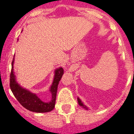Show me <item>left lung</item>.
I'll return each instance as SVG.
<instances>
[{
  "label": "left lung",
  "instance_id": "obj_1",
  "mask_svg": "<svg viewBox=\"0 0 134 134\" xmlns=\"http://www.w3.org/2000/svg\"><path fill=\"white\" fill-rule=\"evenodd\" d=\"M77 100H78V103H79V105H80V107H83V108H84V109H86V110H88V107H87L85 105H84V103H83L82 102V101H81V100L80 99V98H79V97H78V98H77Z\"/></svg>",
  "mask_w": 134,
  "mask_h": 134
}]
</instances>
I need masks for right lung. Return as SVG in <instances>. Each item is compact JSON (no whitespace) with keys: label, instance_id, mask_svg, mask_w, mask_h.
<instances>
[{"label":"right lung","instance_id":"add662e5","mask_svg":"<svg viewBox=\"0 0 134 134\" xmlns=\"http://www.w3.org/2000/svg\"><path fill=\"white\" fill-rule=\"evenodd\" d=\"M14 58L12 63L10 86L13 94L19 102V103L27 110L35 113H47L54 109L55 107L58 84L63 75V68L60 67L56 69L54 71V80L50 88L52 99L50 102H44L37 96L36 93H32L28 90L23 88L17 82L14 71Z\"/></svg>","mask_w":134,"mask_h":134}]
</instances>
